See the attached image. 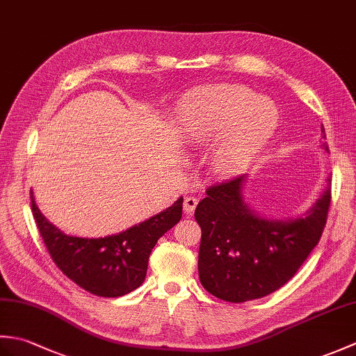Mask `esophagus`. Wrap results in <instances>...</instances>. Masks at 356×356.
Returning <instances> with one entry per match:
<instances>
[{
    "label": "esophagus",
    "instance_id": "obj_1",
    "mask_svg": "<svg viewBox=\"0 0 356 356\" xmlns=\"http://www.w3.org/2000/svg\"><path fill=\"white\" fill-rule=\"evenodd\" d=\"M195 207H197V199H195V197H185L184 211L186 214H193Z\"/></svg>",
    "mask_w": 356,
    "mask_h": 356
}]
</instances>
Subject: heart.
I'll list each match as a JSON object with an SVG mask.
<instances>
[{
	"label": "heart",
	"mask_w": 356,
	"mask_h": 356,
	"mask_svg": "<svg viewBox=\"0 0 356 356\" xmlns=\"http://www.w3.org/2000/svg\"><path fill=\"white\" fill-rule=\"evenodd\" d=\"M190 134L207 140L229 130L213 153V168L222 176L236 174L260 154L274 134L278 111L270 101L241 86L200 88L184 104Z\"/></svg>",
	"instance_id": "heart-1"
}]
</instances>
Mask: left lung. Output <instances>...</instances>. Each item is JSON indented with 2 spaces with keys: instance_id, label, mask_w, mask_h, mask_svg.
Instances as JSON below:
<instances>
[{
  "instance_id": "obj_1",
  "label": "left lung",
  "mask_w": 356,
  "mask_h": 356,
  "mask_svg": "<svg viewBox=\"0 0 356 356\" xmlns=\"http://www.w3.org/2000/svg\"><path fill=\"white\" fill-rule=\"evenodd\" d=\"M321 133L326 138L324 128ZM321 147L329 151L326 142ZM245 180L209 186L194 213L202 228L200 283L231 303L266 297L289 282L318 245L330 207L329 185L303 217L264 218L245 203Z\"/></svg>"
}]
</instances>
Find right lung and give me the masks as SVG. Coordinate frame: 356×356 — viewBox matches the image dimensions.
<instances>
[{
	"instance_id": "obj_1",
	"label": "right lung",
	"mask_w": 356,
	"mask_h": 356,
	"mask_svg": "<svg viewBox=\"0 0 356 356\" xmlns=\"http://www.w3.org/2000/svg\"><path fill=\"white\" fill-rule=\"evenodd\" d=\"M32 213L44 245L65 277L97 297L116 298L138 289L147 275L149 254L157 240L182 218L184 197L148 220L115 236L82 238L67 236L53 226L36 207Z\"/></svg>"
}]
</instances>
